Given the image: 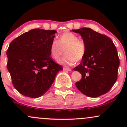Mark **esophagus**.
<instances>
[{
  "label": "esophagus",
  "instance_id": "obj_1",
  "mask_svg": "<svg viewBox=\"0 0 127 127\" xmlns=\"http://www.w3.org/2000/svg\"><path fill=\"white\" fill-rule=\"evenodd\" d=\"M63 70H65V71H71V70H72L70 68L67 67H64Z\"/></svg>",
  "mask_w": 127,
  "mask_h": 127
}]
</instances>
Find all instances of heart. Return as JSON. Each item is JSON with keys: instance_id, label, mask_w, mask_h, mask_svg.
<instances>
[{"instance_id": "b5f03b06", "label": "heart", "mask_w": 127, "mask_h": 127, "mask_svg": "<svg viewBox=\"0 0 127 127\" xmlns=\"http://www.w3.org/2000/svg\"><path fill=\"white\" fill-rule=\"evenodd\" d=\"M65 52L64 58L59 63L62 64L73 65L76 61L81 60L86 53V45L82 40L78 39V36L72 32H66L62 33L50 46L51 57L55 61L59 60Z\"/></svg>"}]
</instances>
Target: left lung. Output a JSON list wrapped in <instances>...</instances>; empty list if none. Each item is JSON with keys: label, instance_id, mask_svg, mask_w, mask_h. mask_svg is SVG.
<instances>
[{"label": "left lung", "instance_id": "left-lung-1", "mask_svg": "<svg viewBox=\"0 0 127 127\" xmlns=\"http://www.w3.org/2000/svg\"><path fill=\"white\" fill-rule=\"evenodd\" d=\"M72 31L81 34L86 45L82 62L73 68L82 75V79L76 82V87L90 97L106 94L118 78L119 60L116 46L110 37L90 28Z\"/></svg>", "mask_w": 127, "mask_h": 127}]
</instances>
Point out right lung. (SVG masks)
Masks as SVG:
<instances>
[{"instance_id":"right-lung-1","label":"right lung","mask_w":127,"mask_h":127,"mask_svg":"<svg viewBox=\"0 0 127 127\" xmlns=\"http://www.w3.org/2000/svg\"><path fill=\"white\" fill-rule=\"evenodd\" d=\"M55 30L34 29L14 39L7 50V68L14 88L22 95L41 97L63 67L52 60L50 46Z\"/></svg>"}]
</instances>
